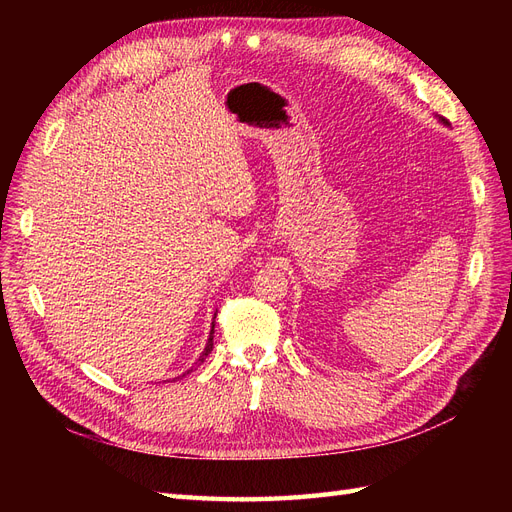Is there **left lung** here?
<instances>
[{"mask_svg": "<svg viewBox=\"0 0 512 512\" xmlns=\"http://www.w3.org/2000/svg\"><path fill=\"white\" fill-rule=\"evenodd\" d=\"M442 121H444V119H442ZM444 123H448V121H444Z\"/></svg>", "mask_w": 512, "mask_h": 512, "instance_id": "1", "label": "left lung"}]
</instances>
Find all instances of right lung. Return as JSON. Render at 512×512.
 <instances>
[{"mask_svg":"<svg viewBox=\"0 0 512 512\" xmlns=\"http://www.w3.org/2000/svg\"><path fill=\"white\" fill-rule=\"evenodd\" d=\"M211 350H213V327H211V333H209V339H207V346H205L203 354H200V356H198V361H196L194 365H200V363H203V361L207 359V356L211 354ZM194 365H192V367H190L188 371H185V374H190V371L194 369ZM185 374H183V376H185ZM183 376H179V378H183ZM173 380H177V378H173Z\"/></svg>","mask_w":512,"mask_h":512,"instance_id":"add662e5","label":"right lung"}]
</instances>
